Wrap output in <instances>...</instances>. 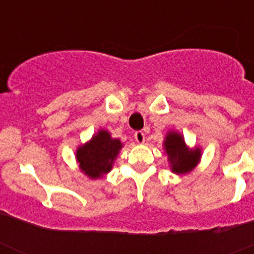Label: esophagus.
<instances>
[{
	"mask_svg": "<svg viewBox=\"0 0 254 254\" xmlns=\"http://www.w3.org/2000/svg\"><path fill=\"white\" fill-rule=\"evenodd\" d=\"M134 140L137 141L138 143H143L145 142V133L142 131L134 132Z\"/></svg>",
	"mask_w": 254,
	"mask_h": 254,
	"instance_id": "1",
	"label": "esophagus"
}]
</instances>
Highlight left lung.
<instances>
[{
    "label": "left lung",
    "instance_id": "8db88e82",
    "mask_svg": "<svg viewBox=\"0 0 254 254\" xmlns=\"http://www.w3.org/2000/svg\"><path fill=\"white\" fill-rule=\"evenodd\" d=\"M163 146L164 152L168 156L170 170L178 176L190 173L201 161V147H188L183 134L178 131L169 129L164 137Z\"/></svg>",
    "mask_w": 254,
    "mask_h": 254
}]
</instances>
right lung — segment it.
<instances>
[{
	"instance_id": "obj_1",
	"label": "right lung",
	"mask_w": 254,
	"mask_h": 254,
	"mask_svg": "<svg viewBox=\"0 0 254 254\" xmlns=\"http://www.w3.org/2000/svg\"><path fill=\"white\" fill-rule=\"evenodd\" d=\"M123 143L120 138L112 137L107 129H98L93 137L76 149L78 169L90 179H99L109 173L117 160Z\"/></svg>"
}]
</instances>
